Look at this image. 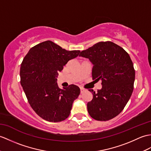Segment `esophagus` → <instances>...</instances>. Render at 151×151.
I'll return each mask as SVG.
<instances>
[{
  "label": "esophagus",
  "mask_w": 151,
  "mask_h": 151,
  "mask_svg": "<svg viewBox=\"0 0 151 151\" xmlns=\"http://www.w3.org/2000/svg\"><path fill=\"white\" fill-rule=\"evenodd\" d=\"M84 91H86V89H84L82 87H80V93H83Z\"/></svg>",
  "instance_id": "obj_1"
}]
</instances>
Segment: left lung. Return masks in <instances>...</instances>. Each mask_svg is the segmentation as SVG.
I'll use <instances>...</instances> for the list:
<instances>
[{"mask_svg":"<svg viewBox=\"0 0 151 151\" xmlns=\"http://www.w3.org/2000/svg\"><path fill=\"white\" fill-rule=\"evenodd\" d=\"M79 57L88 58L93 65V80H101V88L93 93L87 104L93 118L107 121L116 116L130 99L134 87L135 71L130 56L123 48L112 42H100Z\"/></svg>","mask_w":151,"mask_h":151,"instance_id":"left-lung-1","label":"left lung"}]
</instances>
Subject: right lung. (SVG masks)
<instances>
[{
  "instance_id": "add662e5",
  "label": "right lung",
  "mask_w": 151,
  "mask_h": 151,
  "mask_svg": "<svg viewBox=\"0 0 151 151\" xmlns=\"http://www.w3.org/2000/svg\"><path fill=\"white\" fill-rule=\"evenodd\" d=\"M80 52L47 40L31 47L24 57L20 71L21 86L31 107L44 120L58 122L69 116L80 89L73 84L60 89L57 78L68 61Z\"/></svg>"
}]
</instances>
